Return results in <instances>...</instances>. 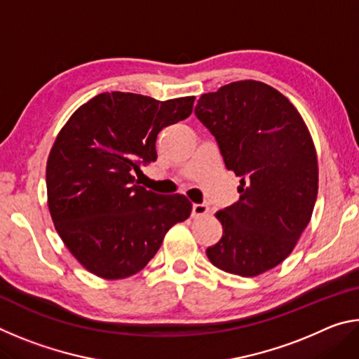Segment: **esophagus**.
I'll list each match as a JSON object with an SVG mask.
<instances>
[{
  "instance_id": "esophagus-1",
  "label": "esophagus",
  "mask_w": 359,
  "mask_h": 359,
  "mask_svg": "<svg viewBox=\"0 0 359 359\" xmlns=\"http://www.w3.org/2000/svg\"><path fill=\"white\" fill-rule=\"evenodd\" d=\"M209 214V205L208 204H193V209H191V215L194 218H199V217H204Z\"/></svg>"
}]
</instances>
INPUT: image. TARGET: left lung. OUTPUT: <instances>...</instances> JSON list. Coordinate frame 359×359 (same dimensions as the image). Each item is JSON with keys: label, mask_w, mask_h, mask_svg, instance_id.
I'll use <instances>...</instances> for the list:
<instances>
[{"label": "left lung", "mask_w": 359, "mask_h": 359, "mask_svg": "<svg viewBox=\"0 0 359 359\" xmlns=\"http://www.w3.org/2000/svg\"><path fill=\"white\" fill-rule=\"evenodd\" d=\"M194 114L241 177L239 201L215 214L223 236L205 253L229 274H263L288 257L311 222L318 193L311 133L280 92L258 81L203 95Z\"/></svg>", "instance_id": "obj_1"}]
</instances>
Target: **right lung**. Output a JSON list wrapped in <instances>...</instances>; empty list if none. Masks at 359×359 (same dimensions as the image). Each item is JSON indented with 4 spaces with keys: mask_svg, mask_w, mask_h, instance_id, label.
Segmentation results:
<instances>
[{
    "mask_svg": "<svg viewBox=\"0 0 359 359\" xmlns=\"http://www.w3.org/2000/svg\"><path fill=\"white\" fill-rule=\"evenodd\" d=\"M194 96L158 101L101 93L71 115L47 160L48 210L60 238L92 274L115 280L155 257L165 234L187 220L184 194H156L135 179L156 160V136L190 117Z\"/></svg>",
    "mask_w": 359,
    "mask_h": 359,
    "instance_id": "obj_1",
    "label": "right lung"
}]
</instances>
